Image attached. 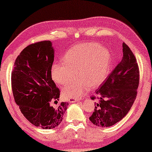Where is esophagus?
I'll use <instances>...</instances> for the list:
<instances>
[{
    "mask_svg": "<svg viewBox=\"0 0 152 152\" xmlns=\"http://www.w3.org/2000/svg\"><path fill=\"white\" fill-rule=\"evenodd\" d=\"M69 102L70 103H74V102H79V99H69Z\"/></svg>",
    "mask_w": 152,
    "mask_h": 152,
    "instance_id": "1",
    "label": "esophagus"
}]
</instances>
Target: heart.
Instances as JSON below:
<instances>
[{
  "instance_id": "obj_1",
  "label": "heart",
  "mask_w": 152,
  "mask_h": 152,
  "mask_svg": "<svg viewBox=\"0 0 152 152\" xmlns=\"http://www.w3.org/2000/svg\"><path fill=\"white\" fill-rule=\"evenodd\" d=\"M111 56L107 48L97 43H81L71 47L64 54L63 63L51 66V76L56 83L65 85L76 77L78 78L63 88L66 98L81 97L90 87L102 84L109 74Z\"/></svg>"
}]
</instances>
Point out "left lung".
Segmentation results:
<instances>
[{"label": "left lung", "instance_id": "8db88e82", "mask_svg": "<svg viewBox=\"0 0 152 152\" xmlns=\"http://www.w3.org/2000/svg\"><path fill=\"white\" fill-rule=\"evenodd\" d=\"M123 56L112 72L95 91L99 102L89 120L94 125L109 127L124 117L133 105L139 86V72L137 59L123 43ZM94 99V97H91Z\"/></svg>", "mask_w": 152, "mask_h": 152}]
</instances>
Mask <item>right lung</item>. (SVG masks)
I'll list each match as a JSON object with an SVG mask.
<instances>
[{
  "label": "right lung",
  "mask_w": 152,
  "mask_h": 152,
  "mask_svg": "<svg viewBox=\"0 0 152 152\" xmlns=\"http://www.w3.org/2000/svg\"><path fill=\"white\" fill-rule=\"evenodd\" d=\"M54 49L50 41L31 44L15 59L11 74L15 102L23 116L36 126L50 129L58 126L69 103L58 105L60 90L51 78Z\"/></svg>",
  "instance_id": "add662e5"
}]
</instances>
